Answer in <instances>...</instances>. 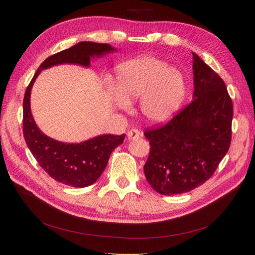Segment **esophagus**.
<instances>
[{"label":"esophagus","instance_id":"34e87169","mask_svg":"<svg viewBox=\"0 0 255 255\" xmlns=\"http://www.w3.org/2000/svg\"><path fill=\"white\" fill-rule=\"evenodd\" d=\"M140 136H141V133L137 128H132L128 132V138L129 140L137 139V138H139Z\"/></svg>","mask_w":255,"mask_h":255}]
</instances>
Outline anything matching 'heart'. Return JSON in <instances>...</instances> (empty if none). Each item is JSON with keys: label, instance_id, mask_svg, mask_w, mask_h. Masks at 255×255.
Segmentation results:
<instances>
[{"label": "heart", "instance_id": "obj_1", "mask_svg": "<svg viewBox=\"0 0 255 255\" xmlns=\"http://www.w3.org/2000/svg\"><path fill=\"white\" fill-rule=\"evenodd\" d=\"M186 90V81L180 70L152 56L126 61L116 73V91L120 97V105L141 97L139 106L143 117L156 125L173 117L184 101Z\"/></svg>", "mask_w": 255, "mask_h": 255}]
</instances>
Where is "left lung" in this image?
I'll return each mask as SVG.
<instances>
[{"label":"left lung","mask_w":255,"mask_h":255,"mask_svg":"<svg viewBox=\"0 0 255 255\" xmlns=\"http://www.w3.org/2000/svg\"><path fill=\"white\" fill-rule=\"evenodd\" d=\"M194 100L166 125L146 128V181L160 195L187 192L204 184L227 154L233 103L223 80L196 53Z\"/></svg>","instance_id":"1"}]
</instances>
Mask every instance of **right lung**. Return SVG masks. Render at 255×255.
<instances>
[{
  "label": "right lung",
  "mask_w": 255,
  "mask_h": 255,
  "mask_svg": "<svg viewBox=\"0 0 255 255\" xmlns=\"http://www.w3.org/2000/svg\"><path fill=\"white\" fill-rule=\"evenodd\" d=\"M116 51L107 43L82 41L70 49L48 57L37 69L26 88L23 100V135L28 149L38 164L54 180L72 187H86L94 184L109 163L112 152L126 138L123 135H100L80 143L57 141L43 134L37 127L30 112L29 98L33 84L42 70L60 64L89 67L90 58Z\"/></svg>",
  "instance_id": "add662e5"
}]
</instances>
